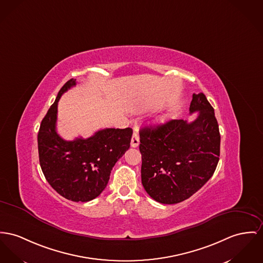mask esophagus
<instances>
[{"label":"esophagus","instance_id":"obj_1","mask_svg":"<svg viewBox=\"0 0 263 263\" xmlns=\"http://www.w3.org/2000/svg\"><path fill=\"white\" fill-rule=\"evenodd\" d=\"M139 144H140L139 135L137 133H134L133 138H132V141H130V145H132V147H138Z\"/></svg>","mask_w":263,"mask_h":263}]
</instances>
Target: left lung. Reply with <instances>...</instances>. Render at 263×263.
<instances>
[{"label":"left lung","instance_id":"left-lung-1","mask_svg":"<svg viewBox=\"0 0 263 263\" xmlns=\"http://www.w3.org/2000/svg\"><path fill=\"white\" fill-rule=\"evenodd\" d=\"M189 123L172 120L140 132L141 183L148 195L163 204L181 202L200 190L219 160L220 135L214 109L206 97L193 95Z\"/></svg>","mask_w":263,"mask_h":263}]
</instances>
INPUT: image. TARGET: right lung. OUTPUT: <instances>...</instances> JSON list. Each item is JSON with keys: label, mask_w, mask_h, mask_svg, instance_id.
<instances>
[{"label": "right lung", "mask_w": 263, "mask_h": 263, "mask_svg": "<svg viewBox=\"0 0 263 263\" xmlns=\"http://www.w3.org/2000/svg\"><path fill=\"white\" fill-rule=\"evenodd\" d=\"M76 86L70 79L43 119L37 134L40 164L53 190L71 201H89L108 182L116 162L128 149L133 129L105 128L88 139H62L55 129L58 103L64 92Z\"/></svg>", "instance_id": "obj_1"}]
</instances>
